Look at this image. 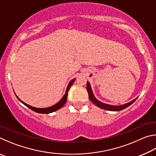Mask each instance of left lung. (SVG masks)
Instances as JSON below:
<instances>
[{"label":"left lung","mask_w":156,"mask_h":156,"mask_svg":"<svg viewBox=\"0 0 156 156\" xmlns=\"http://www.w3.org/2000/svg\"><path fill=\"white\" fill-rule=\"evenodd\" d=\"M87 90L88 94H89V100H90V101L91 102H93L95 105H96L97 107L101 108V109H102L107 110V111H112V112H118V111H121L124 109H125V108L128 107L129 105H131L132 103H133V102L137 100V98H137L134 99L133 100H132V101L129 102H128V103L125 104V105H119V106H113V105L103 103V102L98 100L94 96L93 91H92V90H91V85L88 81L87 82Z\"/></svg>","instance_id":"8db88e82"}]
</instances>
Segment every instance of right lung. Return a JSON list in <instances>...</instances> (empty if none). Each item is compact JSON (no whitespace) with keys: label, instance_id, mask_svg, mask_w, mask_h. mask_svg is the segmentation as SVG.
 Wrapping results in <instances>:
<instances>
[{"label":"right lung","instance_id":"1","mask_svg":"<svg viewBox=\"0 0 156 156\" xmlns=\"http://www.w3.org/2000/svg\"><path fill=\"white\" fill-rule=\"evenodd\" d=\"M75 81V79H73L72 80L70 81V83H69L68 86H67V90H66V93L64 95V96L62 97V98L60 100V101L58 102L57 104L53 105V106L50 107H47V108H43V109H41V108H36V107H31L30 105H29L25 103L24 102H23L22 100H20L19 99V98H18L16 95V96L17 97V98L20 100V101L22 102L23 104H24L26 107H27L28 108H30V109L33 110L34 112H35L36 113H52L55 112V111H57L58 109H59L61 108L62 107H63V105H64L66 102H67V95H68V91L69 90V89L71 87V86L72 85V84L73 83V82Z\"/></svg>","mask_w":156,"mask_h":156}]
</instances>
